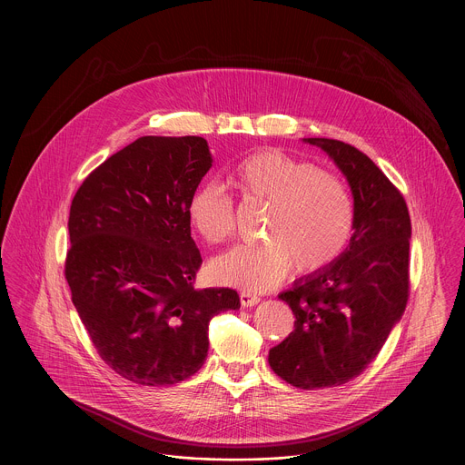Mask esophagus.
<instances>
[{"label": "esophagus", "mask_w": 465, "mask_h": 465, "mask_svg": "<svg viewBox=\"0 0 465 465\" xmlns=\"http://www.w3.org/2000/svg\"><path fill=\"white\" fill-rule=\"evenodd\" d=\"M260 302V297L258 295H254V293H251V292H241V304L244 306V308H251V306H256Z\"/></svg>", "instance_id": "obj_1"}]
</instances>
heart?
<instances>
[{
    "label": "heart",
    "instance_id": "heart-1",
    "mask_svg": "<svg viewBox=\"0 0 465 465\" xmlns=\"http://www.w3.org/2000/svg\"><path fill=\"white\" fill-rule=\"evenodd\" d=\"M230 183L244 198L267 202V239L219 256L213 267L217 282L263 292L278 285L292 263L297 272H317L345 250L354 228V203L336 175L263 148L233 166ZM187 217L209 244H221L235 232L233 202L214 183H203L191 194Z\"/></svg>",
    "mask_w": 465,
    "mask_h": 465
}]
</instances>
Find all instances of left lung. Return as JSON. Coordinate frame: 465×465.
Returning <instances> with one entry per match:
<instances>
[{
    "label": "left lung",
    "instance_id": "1",
    "mask_svg": "<svg viewBox=\"0 0 465 465\" xmlns=\"http://www.w3.org/2000/svg\"><path fill=\"white\" fill-rule=\"evenodd\" d=\"M334 161L354 196V233L345 251L301 278L280 299L293 331L269 351L276 375L301 390L349 382L377 358L409 299L411 217L401 193L352 144L304 138Z\"/></svg>",
    "mask_w": 465,
    "mask_h": 465
}]
</instances>
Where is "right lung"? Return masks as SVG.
Instances as JSON below:
<instances>
[{
    "label": "right lung",
    "mask_w": 465,
    "mask_h": 465,
    "mask_svg": "<svg viewBox=\"0 0 465 465\" xmlns=\"http://www.w3.org/2000/svg\"><path fill=\"white\" fill-rule=\"evenodd\" d=\"M213 166L200 136H143L95 168L72 200L65 278L94 347L142 386L194 375L209 323L241 308L232 288H194L202 254L187 203Z\"/></svg>",
    "instance_id": "obj_1"
}]
</instances>
